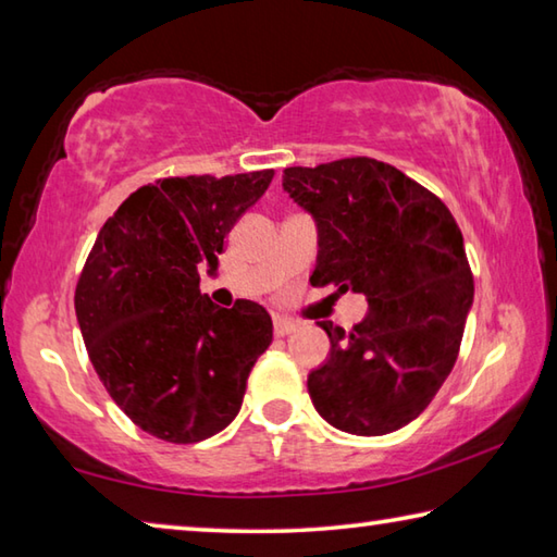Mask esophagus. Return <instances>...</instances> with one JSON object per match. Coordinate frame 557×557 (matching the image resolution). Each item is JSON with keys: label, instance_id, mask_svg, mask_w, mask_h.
I'll list each match as a JSON object with an SVG mask.
<instances>
[{"label": "esophagus", "instance_id": "esophagus-1", "mask_svg": "<svg viewBox=\"0 0 557 557\" xmlns=\"http://www.w3.org/2000/svg\"><path fill=\"white\" fill-rule=\"evenodd\" d=\"M297 322H292V319H287V317H275L272 319V329H275V334L277 336H287V334H292V332H297Z\"/></svg>", "mask_w": 557, "mask_h": 557}]
</instances>
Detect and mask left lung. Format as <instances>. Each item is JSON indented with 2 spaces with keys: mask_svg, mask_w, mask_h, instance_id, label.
<instances>
[{
  "mask_svg": "<svg viewBox=\"0 0 557 557\" xmlns=\"http://www.w3.org/2000/svg\"><path fill=\"white\" fill-rule=\"evenodd\" d=\"M285 188L319 225L312 285L369 297L348 334L319 322L332 356L307 379L314 408L336 430L388 435L455 369L474 299L459 225L430 188L371 157L289 166Z\"/></svg>",
  "mask_w": 557,
  "mask_h": 557,
  "instance_id": "1",
  "label": "left lung"
}]
</instances>
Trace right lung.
<instances>
[{
	"label": "right lung",
	"instance_id": "right-lung-1",
	"mask_svg": "<svg viewBox=\"0 0 557 557\" xmlns=\"http://www.w3.org/2000/svg\"><path fill=\"white\" fill-rule=\"evenodd\" d=\"M272 176L262 169L139 186L83 265L75 317L90 361L120 410L157 440L194 445L228 428L272 344L258 301L221 309L199 287V270H215L225 235Z\"/></svg>",
	"mask_w": 557,
	"mask_h": 557
}]
</instances>
